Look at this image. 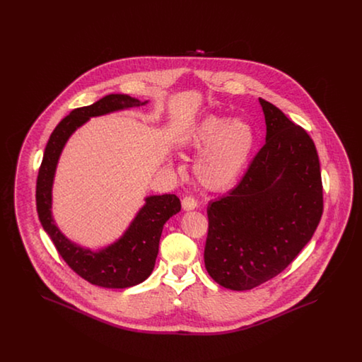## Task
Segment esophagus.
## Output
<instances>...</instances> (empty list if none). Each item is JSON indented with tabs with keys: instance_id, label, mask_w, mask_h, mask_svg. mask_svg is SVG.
I'll return each instance as SVG.
<instances>
[{
	"instance_id": "34e87169",
	"label": "esophagus",
	"mask_w": 362,
	"mask_h": 362,
	"mask_svg": "<svg viewBox=\"0 0 362 362\" xmlns=\"http://www.w3.org/2000/svg\"><path fill=\"white\" fill-rule=\"evenodd\" d=\"M182 206H183L185 210H192V209H195V207L198 206V202H197V199H195L194 197L187 195V197H185V198L182 199Z\"/></svg>"
}]
</instances>
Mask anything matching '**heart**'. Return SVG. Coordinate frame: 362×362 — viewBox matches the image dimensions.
Segmentation results:
<instances>
[{"label":"heart","mask_w":362,"mask_h":362,"mask_svg":"<svg viewBox=\"0 0 362 362\" xmlns=\"http://www.w3.org/2000/svg\"><path fill=\"white\" fill-rule=\"evenodd\" d=\"M187 145L195 152L203 151L194 167L199 183L224 189L244 171L255 146V132L245 121L209 115L192 129Z\"/></svg>","instance_id":"1"}]
</instances>
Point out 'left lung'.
<instances>
[{
	"instance_id": "obj_1",
	"label": "left lung",
	"mask_w": 362,
	"mask_h": 362,
	"mask_svg": "<svg viewBox=\"0 0 362 362\" xmlns=\"http://www.w3.org/2000/svg\"><path fill=\"white\" fill-rule=\"evenodd\" d=\"M266 142L239 185L207 207V273L250 291L282 273L312 239L323 214L319 156L310 134L259 99Z\"/></svg>"
}]
</instances>
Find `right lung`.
<instances>
[{
	"label": "right lung",
	"instance_id": "add662e5",
	"mask_svg": "<svg viewBox=\"0 0 362 362\" xmlns=\"http://www.w3.org/2000/svg\"><path fill=\"white\" fill-rule=\"evenodd\" d=\"M145 103L127 95H107L96 103L74 108L54 129L37 173L36 210L43 229L70 269L88 282L102 288L124 289L144 282L151 276L158 254L163 226L170 217L180 211V199L175 194L148 197L145 206L139 210L121 239L99 252H92L68 240L54 224L52 216L54 173L68 138L90 117Z\"/></svg>",
	"mask_w": 362,
	"mask_h": 362
}]
</instances>
